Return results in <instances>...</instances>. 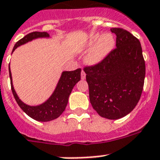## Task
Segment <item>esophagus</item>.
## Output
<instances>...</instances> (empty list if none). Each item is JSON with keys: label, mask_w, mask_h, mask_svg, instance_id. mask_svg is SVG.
<instances>
[{"label": "esophagus", "mask_w": 160, "mask_h": 160, "mask_svg": "<svg viewBox=\"0 0 160 160\" xmlns=\"http://www.w3.org/2000/svg\"><path fill=\"white\" fill-rule=\"evenodd\" d=\"M85 77H86V74H85V72L82 70V72H81V79H82V80H84Z\"/></svg>", "instance_id": "1"}]
</instances>
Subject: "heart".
I'll list each match as a JSON object with an SVG mask.
<instances>
[{"label":"heart","mask_w":160,"mask_h":160,"mask_svg":"<svg viewBox=\"0 0 160 160\" xmlns=\"http://www.w3.org/2000/svg\"><path fill=\"white\" fill-rule=\"evenodd\" d=\"M95 42L96 44L87 56V62L92 64L98 63L107 57L115 45L113 36L109 33L102 35L100 38L98 35H93L89 39L87 46H92Z\"/></svg>","instance_id":"1"}]
</instances>
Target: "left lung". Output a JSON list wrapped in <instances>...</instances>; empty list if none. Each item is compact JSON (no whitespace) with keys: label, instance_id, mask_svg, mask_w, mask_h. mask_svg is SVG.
Listing matches in <instances>:
<instances>
[{"label":"left lung","instance_id":"obj_1","mask_svg":"<svg viewBox=\"0 0 160 160\" xmlns=\"http://www.w3.org/2000/svg\"><path fill=\"white\" fill-rule=\"evenodd\" d=\"M111 31L116 35V47L84 71L93 109L102 117L117 119L130 113L140 100L146 65L137 37L123 28Z\"/></svg>","mask_w":160,"mask_h":160}]
</instances>
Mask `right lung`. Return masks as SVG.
I'll use <instances>...</instances> for the list:
<instances>
[{"instance_id":"1","label":"right lung","mask_w":160,"mask_h":160,"mask_svg":"<svg viewBox=\"0 0 160 160\" xmlns=\"http://www.w3.org/2000/svg\"><path fill=\"white\" fill-rule=\"evenodd\" d=\"M47 37H49V34L45 32H31L16 43L13 51L18 46L23 45L33 39ZM9 72L12 92H13L14 98L20 108L32 119H36L37 121L47 122L57 119L62 114L66 107L68 105V98L72 92V88L76 85V83L80 80L81 69L78 68V69L72 71V72H62L61 78L58 81V84L52 96L45 103H43L40 106H37V107H31V106L26 105L18 98V97L17 96L15 91H14V87H13V84H12L11 72H10L9 68Z\"/></svg>"}]
</instances>
